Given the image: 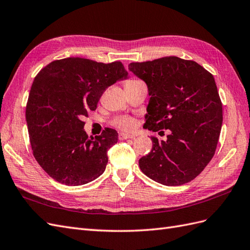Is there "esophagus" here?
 <instances>
[{
  "label": "esophagus",
  "mask_w": 250,
  "mask_h": 250,
  "mask_svg": "<svg viewBox=\"0 0 250 250\" xmlns=\"http://www.w3.org/2000/svg\"><path fill=\"white\" fill-rule=\"evenodd\" d=\"M132 138H134L133 134H128V133H124V132H121L119 134L120 140H128V139H132Z\"/></svg>",
  "instance_id": "esophagus-1"
}]
</instances>
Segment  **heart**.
<instances>
[{
	"instance_id": "1",
	"label": "heart",
	"mask_w": 250,
	"mask_h": 250,
	"mask_svg": "<svg viewBox=\"0 0 250 250\" xmlns=\"http://www.w3.org/2000/svg\"><path fill=\"white\" fill-rule=\"evenodd\" d=\"M140 81L139 79H129L126 81V85H129V84H132V83H135ZM134 120L130 117H120V118H117L115 121H113V125L117 126L118 128H120V129L122 130H125V131H129V130H132L133 127H134Z\"/></svg>"
}]
</instances>
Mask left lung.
I'll list each match as a JSON object with an SVG mask.
<instances>
[{"label":"left lung","mask_w":250,"mask_h":250,"mask_svg":"<svg viewBox=\"0 0 250 250\" xmlns=\"http://www.w3.org/2000/svg\"><path fill=\"white\" fill-rule=\"evenodd\" d=\"M146 82L150 96L145 128L164 134L151 137L153 146L140 158L142 172L165 186L193 180L213 158L222 126V102L214 76L193 60L167 56L131 62Z\"/></svg>","instance_id":"left-lung-1"}]
</instances>
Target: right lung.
I'll list each match as a JSON object with an SVG mask.
<instances>
[{
  "instance_id": "1",
  "label": "right lung",
  "mask_w": 250,
  "mask_h": 250,
  "mask_svg": "<svg viewBox=\"0 0 250 250\" xmlns=\"http://www.w3.org/2000/svg\"><path fill=\"white\" fill-rule=\"evenodd\" d=\"M127 74L121 62L69 57L54 60L36 75L26 121L35 160L53 179L81 186L104 172L118 132L106 128L100 135L88 137L82 120L97 108L104 90Z\"/></svg>"
}]
</instances>
